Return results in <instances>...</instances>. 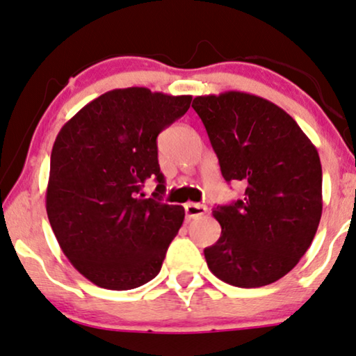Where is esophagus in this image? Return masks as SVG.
Masks as SVG:
<instances>
[{"label":"esophagus","mask_w":356,"mask_h":356,"mask_svg":"<svg viewBox=\"0 0 356 356\" xmlns=\"http://www.w3.org/2000/svg\"><path fill=\"white\" fill-rule=\"evenodd\" d=\"M186 217L188 220H193V218H199L202 217V215L207 213V207L202 205V204H192V202H188V204H186Z\"/></svg>","instance_id":"1"}]
</instances>
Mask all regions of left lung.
I'll list each match as a JSON object with an SVG mask.
<instances>
[{"label":"left lung","instance_id":"left-lung-1","mask_svg":"<svg viewBox=\"0 0 356 356\" xmlns=\"http://www.w3.org/2000/svg\"><path fill=\"white\" fill-rule=\"evenodd\" d=\"M227 182L245 197L218 205L222 227L204 250L209 269L227 284L261 287L286 276L309 250L322 217V165L294 118L245 92L193 98Z\"/></svg>","mask_w":356,"mask_h":356}]
</instances>
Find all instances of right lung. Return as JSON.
Masks as SVG:
<instances>
[{"label":"right lung","instance_id":"right-lung-1","mask_svg":"<svg viewBox=\"0 0 356 356\" xmlns=\"http://www.w3.org/2000/svg\"><path fill=\"white\" fill-rule=\"evenodd\" d=\"M191 102L145 87L110 90L58 131L47 217L64 254L95 286L128 291L159 274L186 211L163 202L157 134ZM149 178L158 187L146 200L140 188Z\"/></svg>","mask_w":356,"mask_h":356}]
</instances>
